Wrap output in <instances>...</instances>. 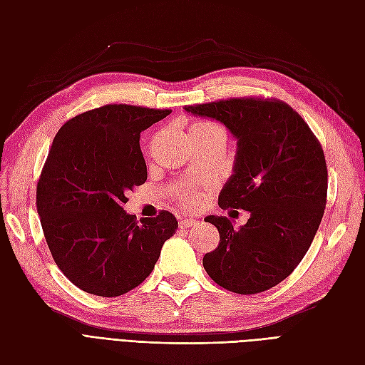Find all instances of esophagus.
I'll return each mask as SVG.
<instances>
[{"label":"esophagus","instance_id":"34e87169","mask_svg":"<svg viewBox=\"0 0 365 365\" xmlns=\"http://www.w3.org/2000/svg\"><path fill=\"white\" fill-rule=\"evenodd\" d=\"M200 224V220L197 219H193V217H181L180 219V228H190V227H195Z\"/></svg>","mask_w":365,"mask_h":365}]
</instances>
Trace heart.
Listing matches in <instances>:
<instances>
[{"mask_svg":"<svg viewBox=\"0 0 365 365\" xmlns=\"http://www.w3.org/2000/svg\"><path fill=\"white\" fill-rule=\"evenodd\" d=\"M207 125H210V123H205V121H201V123H195V125L190 128V130L197 129V128H204V126H207ZM184 200H185V202H187V204H193V202H196V197H195L192 193H185V195H184Z\"/></svg>","mask_w":365,"mask_h":365,"instance_id":"b5f03b06","label":"heart"}]
</instances>
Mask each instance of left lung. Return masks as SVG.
Returning <instances> with one entry per match:
<instances>
[{
    "label": "left lung",
    "mask_w": 365,
    "mask_h": 365,
    "mask_svg": "<svg viewBox=\"0 0 365 365\" xmlns=\"http://www.w3.org/2000/svg\"><path fill=\"white\" fill-rule=\"evenodd\" d=\"M184 109L220 121L237 140L233 175L219 193V207L250 212L239 230L225 216L204 219L220 237L204 256V269L231 292L271 289L302 262L323 219V148L300 114L277 98H228Z\"/></svg>",
    "instance_id": "left-lung-1"
}]
</instances>
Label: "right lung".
Wrapping results in <instances>:
<instances>
[{
	"label": "right lung",
	"mask_w": 365,
	"mask_h": 365,
	"mask_svg": "<svg viewBox=\"0 0 365 365\" xmlns=\"http://www.w3.org/2000/svg\"><path fill=\"white\" fill-rule=\"evenodd\" d=\"M169 114L105 105L68 120L53 140L36 187L38 213L54 262L88 294L137 288L178 228L165 210L140 220L123 210L126 193L148 180L141 130Z\"/></svg>",
	"instance_id": "right-lung-1"
}]
</instances>
